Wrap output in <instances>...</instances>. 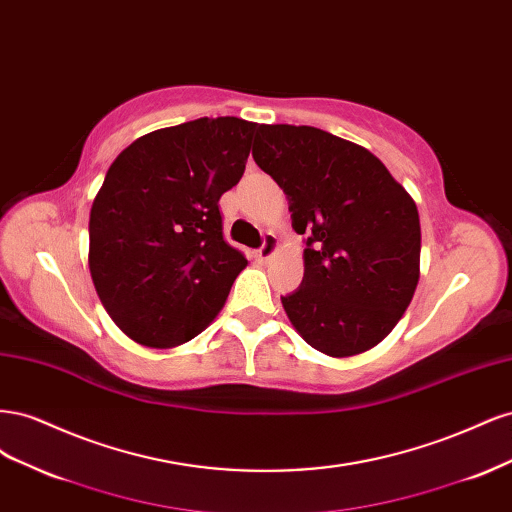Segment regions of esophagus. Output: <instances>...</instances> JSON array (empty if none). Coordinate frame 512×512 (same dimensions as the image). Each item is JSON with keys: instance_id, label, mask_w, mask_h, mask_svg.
Listing matches in <instances>:
<instances>
[{"instance_id": "34e87169", "label": "esophagus", "mask_w": 512, "mask_h": 512, "mask_svg": "<svg viewBox=\"0 0 512 512\" xmlns=\"http://www.w3.org/2000/svg\"><path fill=\"white\" fill-rule=\"evenodd\" d=\"M275 252H277V239H275L273 232H267L265 239H262L260 250L256 252V258L258 260H269Z\"/></svg>"}]
</instances>
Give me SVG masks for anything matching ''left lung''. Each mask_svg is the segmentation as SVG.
I'll use <instances>...</instances> for the list:
<instances>
[{
	"label": "left lung",
	"mask_w": 512,
	"mask_h": 512,
	"mask_svg": "<svg viewBox=\"0 0 512 512\" xmlns=\"http://www.w3.org/2000/svg\"><path fill=\"white\" fill-rule=\"evenodd\" d=\"M252 156L307 237L303 282L282 297L292 327L329 356L374 348L404 316L421 275L412 196L374 153L312 126H260Z\"/></svg>",
	"instance_id": "1"
}]
</instances>
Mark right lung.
<instances>
[{
	"label": "right lung",
	"instance_id": "obj_1",
	"mask_svg": "<svg viewBox=\"0 0 512 512\" xmlns=\"http://www.w3.org/2000/svg\"><path fill=\"white\" fill-rule=\"evenodd\" d=\"M258 123L200 117L149 132L108 168L89 215V271L117 327L173 348L218 316L245 256L224 241L220 198Z\"/></svg>",
	"mask_w": 512,
	"mask_h": 512
}]
</instances>
